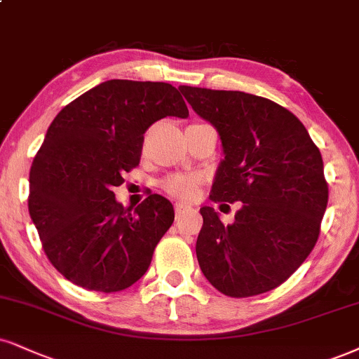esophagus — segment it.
Masks as SVG:
<instances>
[{
	"instance_id": "34e87169",
	"label": "esophagus",
	"mask_w": 359,
	"mask_h": 359,
	"mask_svg": "<svg viewBox=\"0 0 359 359\" xmlns=\"http://www.w3.org/2000/svg\"><path fill=\"white\" fill-rule=\"evenodd\" d=\"M189 210L187 205H181V203H176L175 205V215H176V219H180V216L184 213V211Z\"/></svg>"
}]
</instances>
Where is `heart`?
<instances>
[{
	"label": "heart",
	"mask_w": 359,
	"mask_h": 359,
	"mask_svg": "<svg viewBox=\"0 0 359 359\" xmlns=\"http://www.w3.org/2000/svg\"><path fill=\"white\" fill-rule=\"evenodd\" d=\"M165 193L183 201H191L198 193V180L189 175H171L161 183Z\"/></svg>",
	"instance_id": "1"
}]
</instances>
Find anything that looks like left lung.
Returning a JSON list of instances; mask_svg holds the SVG:
<instances>
[{"mask_svg": "<svg viewBox=\"0 0 359 359\" xmlns=\"http://www.w3.org/2000/svg\"><path fill=\"white\" fill-rule=\"evenodd\" d=\"M219 133L224 159L211 201L243 203L233 224L201 208L196 256L206 280L231 298L283 285L315 248L328 205L323 158L303 123L274 101L243 91L180 86Z\"/></svg>", "mask_w": 359, "mask_h": 359, "instance_id": "left-lung-1", "label": "left lung"}]
</instances>
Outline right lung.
<instances>
[{
  "label": "right lung",
  "mask_w": 359,
  "mask_h": 359,
  "mask_svg": "<svg viewBox=\"0 0 359 359\" xmlns=\"http://www.w3.org/2000/svg\"><path fill=\"white\" fill-rule=\"evenodd\" d=\"M188 114L175 86L130 79L101 83L56 114L31 165L28 210L44 253L66 280L116 293L146 273L175 210L149 194L131 211L113 188L140 165L154 121Z\"/></svg>",
  "instance_id": "1"
}]
</instances>
